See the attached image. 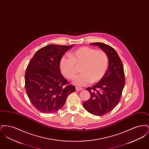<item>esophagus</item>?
<instances>
[{"instance_id": "34e87169", "label": "esophagus", "mask_w": 149, "mask_h": 149, "mask_svg": "<svg viewBox=\"0 0 149 149\" xmlns=\"http://www.w3.org/2000/svg\"><path fill=\"white\" fill-rule=\"evenodd\" d=\"M75 89H76V91H81V90L83 89L82 88H81V87H78V86H76V87H75Z\"/></svg>"}]
</instances>
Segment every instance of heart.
<instances>
[{"label":"heart","mask_w":149,"mask_h":149,"mask_svg":"<svg viewBox=\"0 0 149 149\" xmlns=\"http://www.w3.org/2000/svg\"><path fill=\"white\" fill-rule=\"evenodd\" d=\"M81 72L73 79L75 85L84 86L91 82L96 83L103 77L108 66V58L105 52L89 47H81L63 56L60 61V68L64 76L69 79L74 77L80 66Z\"/></svg>","instance_id":"heart-1"}]
</instances>
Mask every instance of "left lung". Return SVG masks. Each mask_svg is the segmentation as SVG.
<instances>
[{"label": "left lung", "instance_id": "1", "mask_svg": "<svg viewBox=\"0 0 149 149\" xmlns=\"http://www.w3.org/2000/svg\"><path fill=\"white\" fill-rule=\"evenodd\" d=\"M90 44L98 46L108 58V67L104 75L92 88L86 89L90 93L91 97L83 104L88 112L100 116L109 113L118 104L125 77L123 64L113 48L103 43Z\"/></svg>", "mask_w": 149, "mask_h": 149}]
</instances>
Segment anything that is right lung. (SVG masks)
Returning <instances> with one entry per match:
<instances>
[{"label":"right lung","instance_id":"right-lung-1","mask_svg":"<svg viewBox=\"0 0 149 149\" xmlns=\"http://www.w3.org/2000/svg\"><path fill=\"white\" fill-rule=\"evenodd\" d=\"M70 46L49 45L38 50L25 74V89L33 106L40 112L51 113L61 109L68 96L75 91L63 77L60 61Z\"/></svg>","mask_w":149,"mask_h":149}]
</instances>
